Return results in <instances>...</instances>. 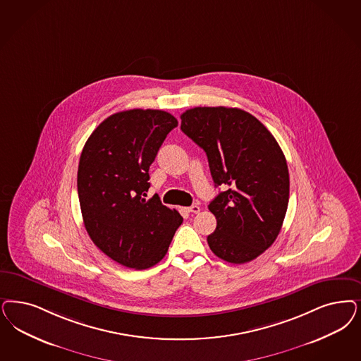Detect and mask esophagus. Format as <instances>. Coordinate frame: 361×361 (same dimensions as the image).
<instances>
[{
    "instance_id": "esophagus-1",
    "label": "esophagus",
    "mask_w": 361,
    "mask_h": 361,
    "mask_svg": "<svg viewBox=\"0 0 361 361\" xmlns=\"http://www.w3.org/2000/svg\"><path fill=\"white\" fill-rule=\"evenodd\" d=\"M185 211L189 212V213H199L200 207L199 205H192V207L185 208Z\"/></svg>"
}]
</instances>
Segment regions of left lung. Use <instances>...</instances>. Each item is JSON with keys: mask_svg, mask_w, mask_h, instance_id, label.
Instances as JSON below:
<instances>
[{"mask_svg": "<svg viewBox=\"0 0 361 361\" xmlns=\"http://www.w3.org/2000/svg\"><path fill=\"white\" fill-rule=\"evenodd\" d=\"M181 130L205 150L220 192L208 205L217 226L208 236L224 262L244 264L279 236L289 200L286 156L276 138L250 113L197 106L181 114Z\"/></svg>", "mask_w": 361, "mask_h": 361, "instance_id": "1", "label": "left lung"}]
</instances>
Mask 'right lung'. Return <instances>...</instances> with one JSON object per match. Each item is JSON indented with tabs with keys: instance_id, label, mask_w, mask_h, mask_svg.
Instances as JSON below:
<instances>
[{
	"instance_id": "add662e5",
	"label": "right lung",
	"mask_w": 361,
	"mask_h": 361,
	"mask_svg": "<svg viewBox=\"0 0 361 361\" xmlns=\"http://www.w3.org/2000/svg\"><path fill=\"white\" fill-rule=\"evenodd\" d=\"M177 124L171 113L157 109L114 113L93 130L81 153L77 189L87 235L126 268L161 262L183 223L157 196L144 199L149 166Z\"/></svg>"
}]
</instances>
